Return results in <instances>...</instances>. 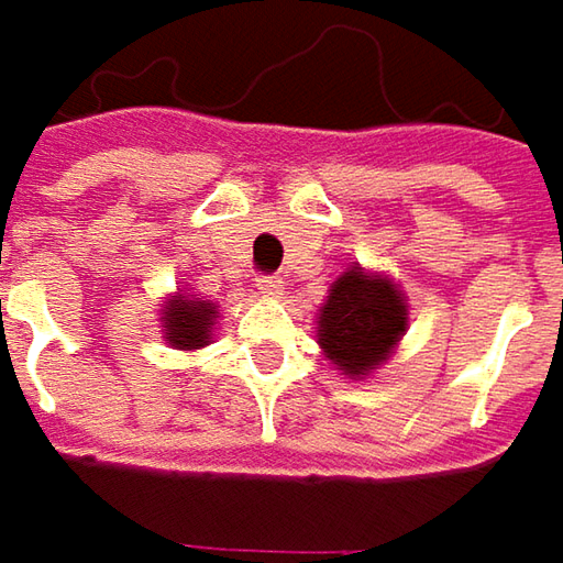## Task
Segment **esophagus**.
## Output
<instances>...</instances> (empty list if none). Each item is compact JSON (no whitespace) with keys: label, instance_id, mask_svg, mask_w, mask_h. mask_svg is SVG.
Here are the masks:
<instances>
[{"label":"esophagus","instance_id":"34e87169","mask_svg":"<svg viewBox=\"0 0 563 563\" xmlns=\"http://www.w3.org/2000/svg\"><path fill=\"white\" fill-rule=\"evenodd\" d=\"M282 288H285L282 275H260V291L266 297H278L282 295Z\"/></svg>","mask_w":563,"mask_h":563}]
</instances>
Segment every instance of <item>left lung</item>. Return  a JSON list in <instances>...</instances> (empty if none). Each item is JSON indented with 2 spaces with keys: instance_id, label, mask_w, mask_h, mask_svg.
<instances>
[{
  "instance_id": "obj_1",
  "label": "left lung",
  "mask_w": 563,
  "mask_h": 563,
  "mask_svg": "<svg viewBox=\"0 0 563 563\" xmlns=\"http://www.w3.org/2000/svg\"><path fill=\"white\" fill-rule=\"evenodd\" d=\"M408 329L402 291L386 278L352 266L342 272L317 317V335L325 357L345 377H371L389 361Z\"/></svg>"
}]
</instances>
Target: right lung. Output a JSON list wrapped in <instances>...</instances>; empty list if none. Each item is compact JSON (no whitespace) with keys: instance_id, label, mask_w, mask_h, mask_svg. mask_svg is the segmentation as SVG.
<instances>
[{"instance_id":"right-lung-1","label":"right lung","mask_w":563,"mask_h":563,"mask_svg":"<svg viewBox=\"0 0 563 563\" xmlns=\"http://www.w3.org/2000/svg\"><path fill=\"white\" fill-rule=\"evenodd\" d=\"M218 317V307L199 297L174 295L164 300L161 323H164V342L180 349V352H196L206 349L211 339V325Z\"/></svg>"}]
</instances>
